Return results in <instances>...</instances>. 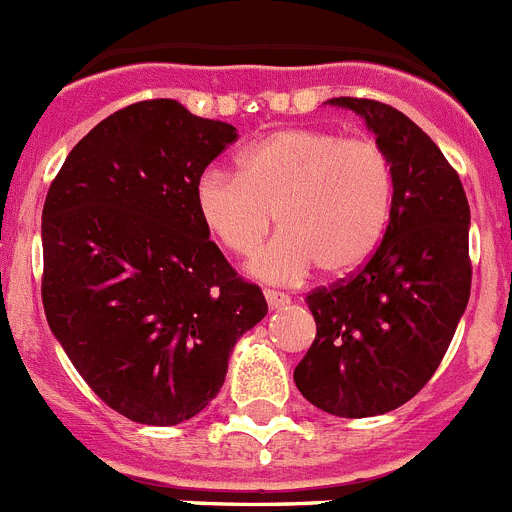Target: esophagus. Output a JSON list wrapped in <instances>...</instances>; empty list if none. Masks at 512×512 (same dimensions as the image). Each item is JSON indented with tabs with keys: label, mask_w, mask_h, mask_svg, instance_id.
Returning a JSON list of instances; mask_svg holds the SVG:
<instances>
[{
	"label": "esophagus",
	"mask_w": 512,
	"mask_h": 512,
	"mask_svg": "<svg viewBox=\"0 0 512 512\" xmlns=\"http://www.w3.org/2000/svg\"><path fill=\"white\" fill-rule=\"evenodd\" d=\"M265 300H267V305H270V310H278V308H285V305L290 303V295L278 293V290H265Z\"/></svg>",
	"instance_id": "34e87169"
}]
</instances>
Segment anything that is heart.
<instances>
[{
  "label": "heart",
  "mask_w": 512,
  "mask_h": 512,
  "mask_svg": "<svg viewBox=\"0 0 512 512\" xmlns=\"http://www.w3.org/2000/svg\"><path fill=\"white\" fill-rule=\"evenodd\" d=\"M237 164L240 174L202 171L194 207L214 240L240 257L255 255L275 219L283 232L252 262L260 278L295 283L313 265L331 278L348 275L384 240L394 169L371 138L285 128L250 143Z\"/></svg>",
  "instance_id": "1"
}]
</instances>
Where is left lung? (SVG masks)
Listing matches in <instances>:
<instances>
[{
  "label": "left lung",
  "mask_w": 512,
  "mask_h": 512,
  "mask_svg": "<svg viewBox=\"0 0 512 512\" xmlns=\"http://www.w3.org/2000/svg\"><path fill=\"white\" fill-rule=\"evenodd\" d=\"M364 118L394 169L389 227L348 280L308 293L315 341L300 394L333 417L407 404L432 379L470 300V204L450 161L414 121L366 98H331Z\"/></svg>",
  "instance_id": "8db88e82"
}]
</instances>
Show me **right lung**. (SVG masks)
<instances>
[{
	"label": "right lung",
	"mask_w": 512,
	"mask_h": 512,
	"mask_svg": "<svg viewBox=\"0 0 512 512\" xmlns=\"http://www.w3.org/2000/svg\"><path fill=\"white\" fill-rule=\"evenodd\" d=\"M234 138V126L176 100H141L80 138L47 191V323L90 389L131 422L197 417L234 343L267 313L194 207L199 174Z\"/></svg>",
	"instance_id": "right-lung-1"
}]
</instances>
